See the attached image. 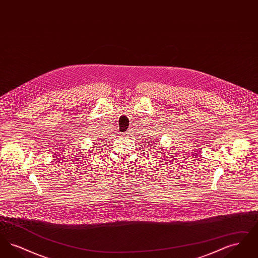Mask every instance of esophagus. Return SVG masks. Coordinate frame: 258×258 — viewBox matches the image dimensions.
Returning <instances> with one entry per match:
<instances>
[{"mask_svg": "<svg viewBox=\"0 0 258 258\" xmlns=\"http://www.w3.org/2000/svg\"><path fill=\"white\" fill-rule=\"evenodd\" d=\"M123 136H124V137H126V136H127V135H128V134H123Z\"/></svg>", "mask_w": 258, "mask_h": 258, "instance_id": "34e87169", "label": "esophagus"}]
</instances>
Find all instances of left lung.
<instances>
[{
    "instance_id": "left-lung-1",
    "label": "left lung",
    "mask_w": 258,
    "mask_h": 258,
    "mask_svg": "<svg viewBox=\"0 0 258 258\" xmlns=\"http://www.w3.org/2000/svg\"><path fill=\"white\" fill-rule=\"evenodd\" d=\"M149 139H150V138H149ZM152 140H153V139H152ZM150 142H151V141H150ZM147 143H149V142H147Z\"/></svg>"
}]
</instances>
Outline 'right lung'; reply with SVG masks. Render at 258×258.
I'll use <instances>...</instances> for the list:
<instances>
[{
	"label": "right lung",
	"mask_w": 258,
	"mask_h": 258,
	"mask_svg": "<svg viewBox=\"0 0 258 258\" xmlns=\"http://www.w3.org/2000/svg\"><path fill=\"white\" fill-rule=\"evenodd\" d=\"M100 140H101V139H100Z\"/></svg>",
	"instance_id": "obj_1"
}]
</instances>
